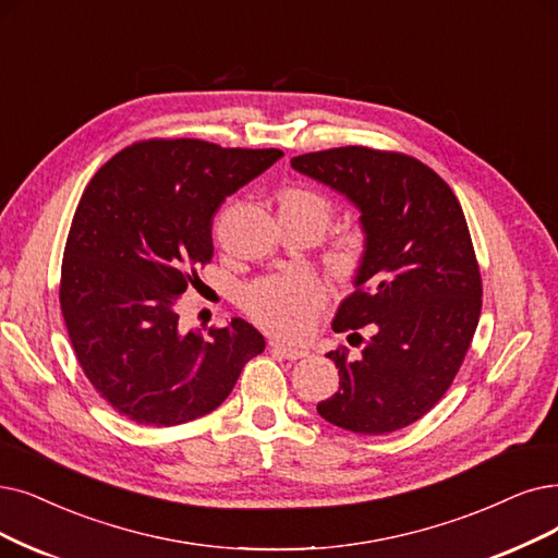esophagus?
Returning <instances> with one entry per match:
<instances>
[{"instance_id":"34e87169","label":"esophagus","mask_w":558,"mask_h":558,"mask_svg":"<svg viewBox=\"0 0 558 558\" xmlns=\"http://www.w3.org/2000/svg\"><path fill=\"white\" fill-rule=\"evenodd\" d=\"M270 350L275 352V354H281L283 360H302V356L306 354V350L304 348H291V345H283V343H279V341H270Z\"/></svg>"}]
</instances>
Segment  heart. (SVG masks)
<instances>
[{"label": "heart", "mask_w": 558, "mask_h": 558, "mask_svg": "<svg viewBox=\"0 0 558 558\" xmlns=\"http://www.w3.org/2000/svg\"><path fill=\"white\" fill-rule=\"evenodd\" d=\"M279 215L306 221L320 235L331 219V204L314 190L288 187L279 198ZM366 256V235L360 229H348L333 240L327 260L341 277H352ZM327 304V288L314 275H283L260 279L244 293L247 314L267 331L283 339H302L314 327Z\"/></svg>", "instance_id": "1"}]
</instances>
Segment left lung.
<instances>
[{"mask_svg":"<svg viewBox=\"0 0 558 558\" xmlns=\"http://www.w3.org/2000/svg\"><path fill=\"white\" fill-rule=\"evenodd\" d=\"M291 165L354 204L366 235L354 293L331 323L364 348L356 356L327 352L339 391L318 414L360 435L405 428L447 393L478 325L483 286L462 208L430 167L405 153L343 146ZM366 324L368 342L355 331Z\"/></svg>","mask_w":558,"mask_h":558,"instance_id":"left-lung-1","label":"left lung"}]
</instances>
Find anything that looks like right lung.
Masks as SVG:
<instances>
[{
    "label": "right lung",
    "mask_w": 558,
    "mask_h": 558,
    "mask_svg": "<svg viewBox=\"0 0 558 558\" xmlns=\"http://www.w3.org/2000/svg\"><path fill=\"white\" fill-rule=\"evenodd\" d=\"M281 155L148 140L86 185L63 250L61 314L88 383L130 421L178 426L213 412L265 350L242 318L183 331L178 302L198 279L194 265L213 258L217 208Z\"/></svg>",
    "instance_id": "obj_1"
}]
</instances>
